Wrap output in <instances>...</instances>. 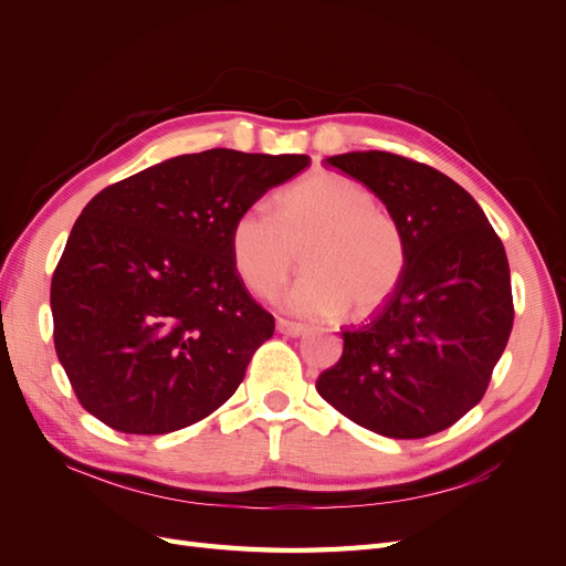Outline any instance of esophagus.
Instances as JSON below:
<instances>
[{"label":"esophagus","mask_w":566,"mask_h":566,"mask_svg":"<svg viewBox=\"0 0 566 566\" xmlns=\"http://www.w3.org/2000/svg\"><path fill=\"white\" fill-rule=\"evenodd\" d=\"M276 331L281 333V335H285V337H302L306 331V325L304 323H295V321H285V318H279L276 321Z\"/></svg>","instance_id":"1"}]
</instances>
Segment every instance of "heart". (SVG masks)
Segmentation results:
<instances>
[{"label":"heart","instance_id":"1","mask_svg":"<svg viewBox=\"0 0 566 566\" xmlns=\"http://www.w3.org/2000/svg\"><path fill=\"white\" fill-rule=\"evenodd\" d=\"M229 250L238 279L260 297L279 293L300 252L306 271L283 304L314 318L380 312L408 266L399 219L375 205L370 188L337 172H314L285 186L273 214L250 205L233 219Z\"/></svg>","mask_w":566,"mask_h":566}]
</instances>
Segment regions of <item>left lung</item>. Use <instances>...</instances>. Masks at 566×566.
Returning <instances> with one entry per match:
<instances>
[{"label":"left lung","instance_id":"left-lung-1","mask_svg":"<svg viewBox=\"0 0 566 566\" xmlns=\"http://www.w3.org/2000/svg\"><path fill=\"white\" fill-rule=\"evenodd\" d=\"M399 219L408 266L394 297L342 331L339 361L316 380L342 416L391 439L447 430L482 401L515 318L510 266L476 200L439 169L387 150L325 160Z\"/></svg>","mask_w":566,"mask_h":566}]
</instances>
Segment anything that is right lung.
Segmentation results:
<instances>
[{"label": "right lung", "mask_w": 566, "mask_h": 566, "mask_svg": "<svg viewBox=\"0 0 566 566\" xmlns=\"http://www.w3.org/2000/svg\"><path fill=\"white\" fill-rule=\"evenodd\" d=\"M310 163L212 148L87 202L51 279L54 347L84 410L167 434L231 399L276 328L233 269L231 224Z\"/></svg>", "instance_id": "obj_1"}]
</instances>
